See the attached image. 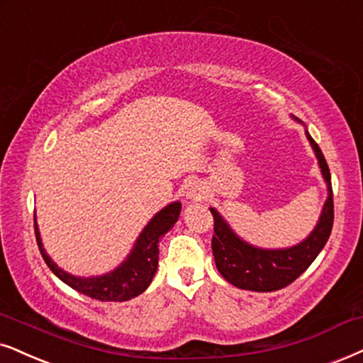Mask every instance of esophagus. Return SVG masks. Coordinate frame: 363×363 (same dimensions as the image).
<instances>
[{"mask_svg": "<svg viewBox=\"0 0 363 363\" xmlns=\"http://www.w3.org/2000/svg\"><path fill=\"white\" fill-rule=\"evenodd\" d=\"M201 194H203V191H201L199 186H189L186 191V199L196 201V199H199Z\"/></svg>", "mask_w": 363, "mask_h": 363, "instance_id": "obj_1", "label": "esophagus"}]
</instances>
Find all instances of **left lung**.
Instances as JSON below:
<instances>
[{
	"instance_id": "obj_1",
	"label": "left lung",
	"mask_w": 363,
	"mask_h": 363,
	"mask_svg": "<svg viewBox=\"0 0 363 363\" xmlns=\"http://www.w3.org/2000/svg\"><path fill=\"white\" fill-rule=\"evenodd\" d=\"M295 121L298 118L295 117ZM300 122V121H298ZM311 147L318 159L322 176L327 182L328 197L323 206L320 221L310 236L300 245L284 247V250H261L242 241L236 233L228 226L223 216L214 208L211 214L214 218V235L211 246L216 261V268L223 278L241 290L251 291H277L295 281L306 268L313 263L323 246L327 245L333 226V191L332 176L322 149L306 132Z\"/></svg>"
}]
</instances>
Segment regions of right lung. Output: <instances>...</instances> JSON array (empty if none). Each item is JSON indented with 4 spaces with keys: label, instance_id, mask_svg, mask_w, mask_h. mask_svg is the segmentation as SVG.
I'll return each mask as SVG.
<instances>
[{
    "label": "right lung",
    "instance_id": "add662e5",
    "mask_svg": "<svg viewBox=\"0 0 363 363\" xmlns=\"http://www.w3.org/2000/svg\"><path fill=\"white\" fill-rule=\"evenodd\" d=\"M179 213H181V203H172L159 211L157 214L150 219L140 236L137 238L134 247H132L130 255L127 259L107 274L102 277H91V278H80L73 277V274L63 272L53 263L52 258L45 251L43 242H41L38 226H36L35 218V235L36 242H38V250L43 256L45 263L48 268L67 283L68 286L77 290L82 295L100 301H127L130 298H135L140 293L147 290V286L152 281L155 272H157L159 264V241L164 235L171 231V228L176 224Z\"/></svg>",
    "mask_w": 363,
    "mask_h": 363
}]
</instances>
